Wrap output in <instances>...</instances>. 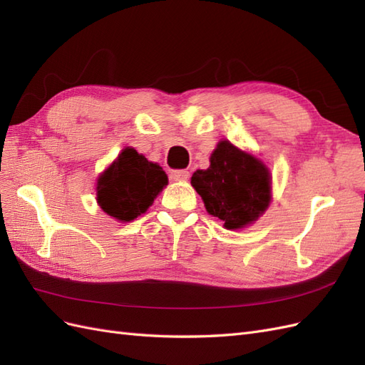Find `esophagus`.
<instances>
[{
	"instance_id": "34e87169",
	"label": "esophagus",
	"mask_w": 365,
	"mask_h": 365,
	"mask_svg": "<svg viewBox=\"0 0 365 365\" xmlns=\"http://www.w3.org/2000/svg\"><path fill=\"white\" fill-rule=\"evenodd\" d=\"M189 176H190V173L184 169L172 170V173H170V178L175 181H185V180H189Z\"/></svg>"
}]
</instances>
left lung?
I'll return each mask as SVG.
<instances>
[{"label": "left lung", "instance_id": "1", "mask_svg": "<svg viewBox=\"0 0 365 365\" xmlns=\"http://www.w3.org/2000/svg\"><path fill=\"white\" fill-rule=\"evenodd\" d=\"M192 185L207 212L224 220L227 230L254 224L271 202V175L267 165L230 141L217 143L207 170H196Z\"/></svg>", "mask_w": 365, "mask_h": 365}]
</instances>
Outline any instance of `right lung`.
<instances>
[{
	"mask_svg": "<svg viewBox=\"0 0 365 365\" xmlns=\"http://www.w3.org/2000/svg\"><path fill=\"white\" fill-rule=\"evenodd\" d=\"M168 185V175L134 148H125L98 176L97 202L120 222H130L146 213L157 195Z\"/></svg>",
	"mask_w": 365,
	"mask_h": 365,
	"instance_id": "1",
	"label": "right lung"
}]
</instances>
